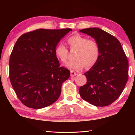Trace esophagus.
Here are the masks:
<instances>
[{
	"mask_svg": "<svg viewBox=\"0 0 135 135\" xmlns=\"http://www.w3.org/2000/svg\"><path fill=\"white\" fill-rule=\"evenodd\" d=\"M76 75V74L74 72V71H71V77H74Z\"/></svg>",
	"mask_w": 135,
	"mask_h": 135,
	"instance_id": "1",
	"label": "esophagus"
}]
</instances>
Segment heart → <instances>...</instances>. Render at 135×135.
Returning <instances> with one entry per match:
<instances>
[{
	"mask_svg": "<svg viewBox=\"0 0 135 135\" xmlns=\"http://www.w3.org/2000/svg\"><path fill=\"white\" fill-rule=\"evenodd\" d=\"M71 50H76L75 60L68 62L65 67L74 71H80L85 66L90 68L96 64L100 56V48L97 42L89 40L79 34L69 37L67 39ZM56 57L62 62L65 63L68 57V50L64 45L60 44L54 50Z\"/></svg>",
	"mask_w": 135,
	"mask_h": 135,
	"instance_id": "obj_1",
	"label": "heart"
}]
</instances>
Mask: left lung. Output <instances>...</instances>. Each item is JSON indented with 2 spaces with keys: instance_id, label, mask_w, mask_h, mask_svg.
Wrapping results in <instances>:
<instances>
[{
  "instance_id": "8db88e82",
  "label": "left lung",
  "mask_w": 135,
  "mask_h": 135,
  "mask_svg": "<svg viewBox=\"0 0 135 135\" xmlns=\"http://www.w3.org/2000/svg\"><path fill=\"white\" fill-rule=\"evenodd\" d=\"M94 38L100 48L98 61L84 74L87 84L79 88V94L96 107L111 104L118 98L128 79V61L121 43L99 28L79 31Z\"/></svg>"
}]
</instances>
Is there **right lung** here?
Returning a JSON list of instances; mask_svg holds the SVG:
<instances>
[{
	"label": "right lung",
	"mask_w": 135,
	"mask_h": 135,
	"mask_svg": "<svg viewBox=\"0 0 135 135\" xmlns=\"http://www.w3.org/2000/svg\"><path fill=\"white\" fill-rule=\"evenodd\" d=\"M72 31L38 29L17 39L10 55L9 77L17 97L27 107L42 108L59 99L70 71L60 67L54 50Z\"/></svg>",
	"instance_id": "1"
}]
</instances>
